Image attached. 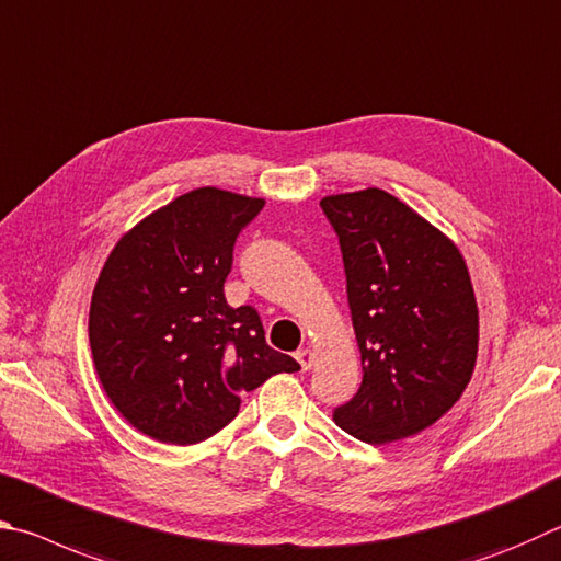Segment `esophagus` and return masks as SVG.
<instances>
[{
	"mask_svg": "<svg viewBox=\"0 0 561 561\" xmlns=\"http://www.w3.org/2000/svg\"><path fill=\"white\" fill-rule=\"evenodd\" d=\"M296 359L300 362V367H302V371H308L310 367H312V362H316V355H312V350H298L296 352Z\"/></svg>",
	"mask_w": 561,
	"mask_h": 561,
	"instance_id": "obj_1",
	"label": "esophagus"
}]
</instances>
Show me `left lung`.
<instances>
[{
    "instance_id": "1",
    "label": "left lung",
    "mask_w": 561,
    "mask_h": 561,
    "mask_svg": "<svg viewBox=\"0 0 561 561\" xmlns=\"http://www.w3.org/2000/svg\"><path fill=\"white\" fill-rule=\"evenodd\" d=\"M340 239L362 385L335 424L365 444L414 436L446 414L478 357L466 261L436 226L385 190L320 202Z\"/></svg>"
}]
</instances>
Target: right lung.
<instances>
[{
    "mask_svg": "<svg viewBox=\"0 0 561 561\" xmlns=\"http://www.w3.org/2000/svg\"><path fill=\"white\" fill-rule=\"evenodd\" d=\"M263 199L202 186L127 231L107 255L88 318L93 365L113 407L162 444L192 446L239 414L278 371L255 308L224 298L233 243Z\"/></svg>",
    "mask_w": 561,
    "mask_h": 561,
    "instance_id": "right-lung-1",
    "label": "right lung"
}]
</instances>
